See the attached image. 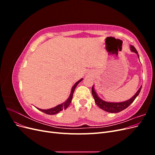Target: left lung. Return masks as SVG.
I'll use <instances>...</instances> for the list:
<instances>
[{
    "instance_id": "obj_1",
    "label": "left lung",
    "mask_w": 155,
    "mask_h": 155,
    "mask_svg": "<svg viewBox=\"0 0 155 155\" xmlns=\"http://www.w3.org/2000/svg\"><path fill=\"white\" fill-rule=\"evenodd\" d=\"M130 51H133V52L137 54L139 58V55L138 54V51L137 50H136V48L134 47V46L130 45ZM141 88H142V86L140 87V88L138 89L137 93H136L132 97L130 98L129 100L125 101H122V102H117V103L107 102V101H105L104 100H101V98L97 96V93L96 92V91L94 90V85L92 86V94L93 97H94V101L96 102V105L99 107L100 109H101L102 110H104L106 112H110V113H117V112H121V110L125 109L126 108H127L131 104H132V103L134 101V100L136 99V97L138 96L140 91H141Z\"/></svg>"
}]
</instances>
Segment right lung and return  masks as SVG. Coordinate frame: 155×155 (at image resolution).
<instances>
[{
	"instance_id": "right-lung-1",
	"label": "right lung",
	"mask_w": 155,
	"mask_h": 155,
	"mask_svg": "<svg viewBox=\"0 0 155 155\" xmlns=\"http://www.w3.org/2000/svg\"><path fill=\"white\" fill-rule=\"evenodd\" d=\"M82 80H83V78H81L80 80H79L78 81H77L76 83L74 84V86L72 88L71 92H70V96L68 97V98L67 100V101H65L64 103H63V104H60V105H57V106L54 107V108H51V109H46V110H45V109H39V108H37V109H39V110H41L42 112H45V113H46V114H50V115L55 114L58 113V112H59L60 111L63 110V109H66L70 105V103H71V101H72V97H73V94H74V92L75 91V88H76V87L78 85L79 83H80Z\"/></svg>"
}]
</instances>
